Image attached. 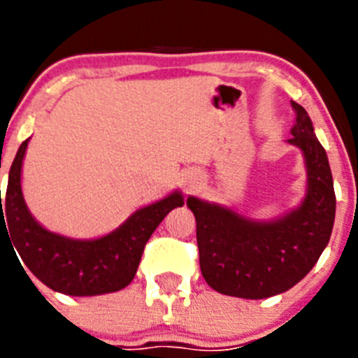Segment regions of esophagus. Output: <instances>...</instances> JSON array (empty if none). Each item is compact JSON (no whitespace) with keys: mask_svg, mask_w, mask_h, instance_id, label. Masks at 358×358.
<instances>
[{"mask_svg":"<svg viewBox=\"0 0 358 358\" xmlns=\"http://www.w3.org/2000/svg\"><path fill=\"white\" fill-rule=\"evenodd\" d=\"M196 180H198V179H193V180H191V182H193V184H194V182H196Z\"/></svg>","mask_w":358,"mask_h":358,"instance_id":"obj_1","label":"esophagus"}]
</instances>
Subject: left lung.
Wrapping results in <instances>:
<instances>
[{
	"label": "left lung",
	"mask_w": 358,
	"mask_h": 358,
	"mask_svg": "<svg viewBox=\"0 0 358 358\" xmlns=\"http://www.w3.org/2000/svg\"><path fill=\"white\" fill-rule=\"evenodd\" d=\"M292 108L296 122L287 143L299 148L306 167V193L298 207L259 221L214 201L186 200L196 219L201 275L221 294L264 299L289 291L310 273L331 238L336 194L327 153L304 108L296 102Z\"/></svg>",
	"instance_id": "left-lung-1"
}]
</instances>
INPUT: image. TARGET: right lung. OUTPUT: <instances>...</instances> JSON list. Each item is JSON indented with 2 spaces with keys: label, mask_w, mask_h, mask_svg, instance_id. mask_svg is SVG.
<instances>
[{
  "label": "right lung",
  "mask_w": 358,
  "mask_h": 358,
  "mask_svg": "<svg viewBox=\"0 0 358 358\" xmlns=\"http://www.w3.org/2000/svg\"><path fill=\"white\" fill-rule=\"evenodd\" d=\"M27 143L20 144L8 174L1 228L10 233L13 247L31 273L52 291L67 296H101L122 291L136 277L144 247L165 215L182 207L180 191L141 207L111 233L80 240L43 228L27 208L22 194V162ZM1 193V191H0ZM1 198V196H0Z\"/></svg>",
  "instance_id": "obj_1"
}]
</instances>
